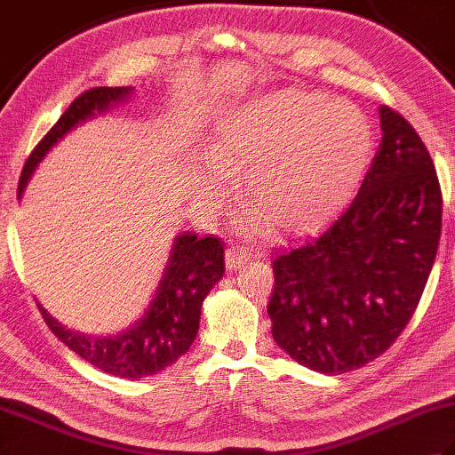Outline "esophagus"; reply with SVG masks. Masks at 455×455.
<instances>
[{
  "mask_svg": "<svg viewBox=\"0 0 455 455\" xmlns=\"http://www.w3.org/2000/svg\"><path fill=\"white\" fill-rule=\"evenodd\" d=\"M250 258V250L243 244H230L227 248V254H225V262L228 269H236L243 264H246V259Z\"/></svg>",
  "mask_w": 455,
  "mask_h": 455,
  "instance_id": "34e87169",
  "label": "esophagus"
}]
</instances>
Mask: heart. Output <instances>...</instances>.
Masks as SVG:
<instances>
[{"label":"heart","instance_id":"b5f03b06","mask_svg":"<svg viewBox=\"0 0 455 455\" xmlns=\"http://www.w3.org/2000/svg\"><path fill=\"white\" fill-rule=\"evenodd\" d=\"M373 131L350 103L307 92L250 101L222 117L191 180V205L215 219L227 201L225 176H240L250 207L283 235L323 227L362 181Z\"/></svg>","mask_w":455,"mask_h":455}]
</instances>
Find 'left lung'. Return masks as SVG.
<instances>
[{
    "label": "left lung",
    "instance_id": "left-lung-1",
    "mask_svg": "<svg viewBox=\"0 0 455 455\" xmlns=\"http://www.w3.org/2000/svg\"><path fill=\"white\" fill-rule=\"evenodd\" d=\"M381 144L354 201L323 233L275 254V344L308 370L373 362L417 311L436 258L442 191L419 132L379 108Z\"/></svg>",
    "mask_w": 455,
    "mask_h": 455
}]
</instances>
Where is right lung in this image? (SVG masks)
I'll return each instance as SVG.
<instances>
[{"label":"right lung","instance_id":"right-lung-1","mask_svg":"<svg viewBox=\"0 0 455 455\" xmlns=\"http://www.w3.org/2000/svg\"><path fill=\"white\" fill-rule=\"evenodd\" d=\"M129 93L131 88H92L80 93L27 158L19 180V197L36 164L58 139H62L80 121L92 117L95 111H105L111 103L124 100ZM222 274L225 246L220 238L180 235L173 243L170 262L164 269L148 311L123 334L109 338L80 336L66 331L41 305L38 308L48 328L85 362L105 373L140 379L162 371L189 350L199 331L203 299Z\"/></svg>","mask_w":455,"mask_h":455}]
</instances>
